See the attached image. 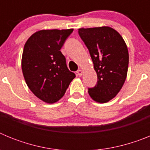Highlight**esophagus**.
<instances>
[{
	"mask_svg": "<svg viewBox=\"0 0 150 150\" xmlns=\"http://www.w3.org/2000/svg\"><path fill=\"white\" fill-rule=\"evenodd\" d=\"M76 74H77V75L79 76H81L82 74H83V71H82L81 70H78V71H76Z\"/></svg>",
	"mask_w": 150,
	"mask_h": 150,
	"instance_id": "34e87169",
	"label": "esophagus"
}]
</instances>
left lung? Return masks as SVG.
Wrapping results in <instances>:
<instances>
[{
    "mask_svg": "<svg viewBox=\"0 0 150 150\" xmlns=\"http://www.w3.org/2000/svg\"><path fill=\"white\" fill-rule=\"evenodd\" d=\"M79 35L89 51L98 81L88 94L94 100L106 103L120 91L127 76L128 51L124 40L110 27L79 28Z\"/></svg>",
    "mask_w": 150,
    "mask_h": 150,
    "instance_id": "1",
    "label": "left lung"
}]
</instances>
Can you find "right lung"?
<instances>
[{
	"mask_svg": "<svg viewBox=\"0 0 150 150\" xmlns=\"http://www.w3.org/2000/svg\"><path fill=\"white\" fill-rule=\"evenodd\" d=\"M74 29L42 30L24 46L22 69L28 86L38 98L52 104L63 97L75 74L60 51Z\"/></svg>",
	"mask_w": 150,
	"mask_h": 150,
	"instance_id": "add662e5",
	"label": "right lung"
}]
</instances>
